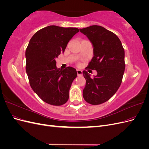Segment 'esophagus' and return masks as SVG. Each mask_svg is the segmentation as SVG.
<instances>
[{"label":"esophagus","mask_w":149,"mask_h":149,"mask_svg":"<svg viewBox=\"0 0 149 149\" xmlns=\"http://www.w3.org/2000/svg\"><path fill=\"white\" fill-rule=\"evenodd\" d=\"M76 72H77L78 76H81L82 74H83V71H82V70H76Z\"/></svg>","instance_id":"34e87169"}]
</instances>
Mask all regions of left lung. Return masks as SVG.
Segmentation results:
<instances>
[{"label": "left lung", "instance_id": "1", "mask_svg": "<svg viewBox=\"0 0 149 149\" xmlns=\"http://www.w3.org/2000/svg\"><path fill=\"white\" fill-rule=\"evenodd\" d=\"M91 42L93 57L88 68L97 71L91 78L83 71L86 85L83 91L84 100L93 105L108 101L118 91L125 70V53L120 40L112 31L99 25L80 29Z\"/></svg>", "mask_w": 149, "mask_h": 149}]
</instances>
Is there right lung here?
<instances>
[{"instance_id":"obj_1","label":"right lung","mask_w":149,"mask_h":149,"mask_svg":"<svg viewBox=\"0 0 149 149\" xmlns=\"http://www.w3.org/2000/svg\"><path fill=\"white\" fill-rule=\"evenodd\" d=\"M78 32L77 28L49 25L37 31L26 48V72L30 86L49 104L61 106L68 100L69 90L77 72L71 66L58 69L56 58Z\"/></svg>"}]
</instances>
